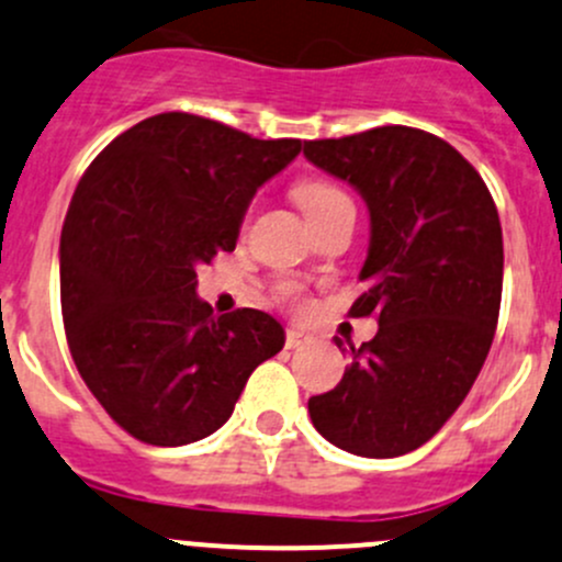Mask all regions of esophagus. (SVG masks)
<instances>
[{
    "label": "esophagus",
    "instance_id": "obj_1",
    "mask_svg": "<svg viewBox=\"0 0 562 562\" xmlns=\"http://www.w3.org/2000/svg\"><path fill=\"white\" fill-rule=\"evenodd\" d=\"M310 341H312V336L304 334V330H299V328H288L285 330V347H288V350H299V347L310 345Z\"/></svg>",
    "mask_w": 562,
    "mask_h": 562
}]
</instances>
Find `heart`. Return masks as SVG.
<instances>
[{
    "label": "heart",
    "mask_w": 562,
    "mask_h": 562,
    "mask_svg": "<svg viewBox=\"0 0 562 562\" xmlns=\"http://www.w3.org/2000/svg\"><path fill=\"white\" fill-rule=\"evenodd\" d=\"M293 193H296V202L301 210H304V215L310 217L312 226H315L321 217H326L330 210H336V206L350 204V199H347L339 188L330 186V182H326V180H301ZM285 296L296 301L299 299L296 288H285Z\"/></svg>",
    "instance_id": "obj_1"
}]
</instances>
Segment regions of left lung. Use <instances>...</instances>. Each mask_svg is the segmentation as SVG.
<instances>
[{"label": "left lung", "mask_w": 562, "mask_h": 562, "mask_svg": "<svg viewBox=\"0 0 562 562\" xmlns=\"http://www.w3.org/2000/svg\"><path fill=\"white\" fill-rule=\"evenodd\" d=\"M304 156L369 206L366 291L350 315L380 323L374 339L350 345L339 385L312 395V425L339 450L398 458L439 434L493 345L504 288L498 210L480 172L423 128L312 139Z\"/></svg>", "instance_id": "1"}]
</instances>
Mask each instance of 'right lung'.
Listing matches in <instances>:
<instances>
[{
    "label": "right lung",
    "instance_id": "obj_1",
    "mask_svg": "<svg viewBox=\"0 0 562 562\" xmlns=\"http://www.w3.org/2000/svg\"><path fill=\"white\" fill-rule=\"evenodd\" d=\"M301 139L191 115L139 121L93 158L61 232V315L82 382L126 434L180 447L215 434L285 345L261 310L212 315L196 269L232 252L258 188Z\"/></svg>",
    "mask_w": 562,
    "mask_h": 562
}]
</instances>
